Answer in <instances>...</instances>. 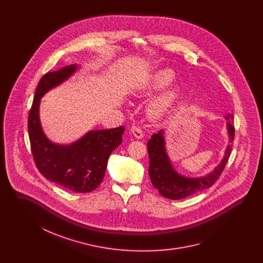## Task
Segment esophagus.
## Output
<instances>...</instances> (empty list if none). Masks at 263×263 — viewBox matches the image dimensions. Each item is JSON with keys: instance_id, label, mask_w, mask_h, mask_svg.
Instances as JSON below:
<instances>
[{"instance_id": "obj_1", "label": "esophagus", "mask_w": 263, "mask_h": 263, "mask_svg": "<svg viewBox=\"0 0 263 263\" xmlns=\"http://www.w3.org/2000/svg\"><path fill=\"white\" fill-rule=\"evenodd\" d=\"M131 133L134 135V137L137 139H142L143 138V132L139 126H132L131 127Z\"/></svg>"}]
</instances>
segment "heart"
I'll return each instance as SVG.
<instances>
[{"label":"heart","mask_w":263,"mask_h":263,"mask_svg":"<svg viewBox=\"0 0 263 263\" xmlns=\"http://www.w3.org/2000/svg\"><path fill=\"white\" fill-rule=\"evenodd\" d=\"M175 78V73L172 69H158L136 86L133 92L136 97H148L153 92L167 86ZM186 86L185 81L178 80L170 88L164 89L163 92L156 97L149 104L148 111L151 117L161 119L173 111L181 100Z\"/></svg>","instance_id":"1"}]
</instances>
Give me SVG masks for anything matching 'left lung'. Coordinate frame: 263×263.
<instances>
[{
    "instance_id": "1",
    "label": "left lung",
    "mask_w": 263,
    "mask_h": 263,
    "mask_svg": "<svg viewBox=\"0 0 263 263\" xmlns=\"http://www.w3.org/2000/svg\"><path fill=\"white\" fill-rule=\"evenodd\" d=\"M225 119L227 120L226 128L229 143L226 147L224 157L212 172L197 177L182 175L175 170L165 147L166 142L164 137V129L152 135V138L147 143L150 158L149 175L154 187L160 192L161 195L172 200H179L212 186L217 181L231 156L233 147L232 144L235 138L233 113H227Z\"/></svg>"
}]
</instances>
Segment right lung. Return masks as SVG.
<instances>
[{"label": "right lung", "mask_w": 263, "mask_h": 263, "mask_svg": "<svg viewBox=\"0 0 263 263\" xmlns=\"http://www.w3.org/2000/svg\"><path fill=\"white\" fill-rule=\"evenodd\" d=\"M80 69L77 64L49 72L39 81L28 115V136L38 171L46 179L73 192L86 193L101 183L110 154L122 143L123 126L108 130H89L71 144L52 142L40 122V101Z\"/></svg>", "instance_id": "add662e5"}]
</instances>
